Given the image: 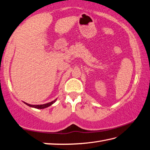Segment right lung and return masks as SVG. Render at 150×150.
<instances>
[{"mask_svg": "<svg viewBox=\"0 0 150 150\" xmlns=\"http://www.w3.org/2000/svg\"><path fill=\"white\" fill-rule=\"evenodd\" d=\"M57 101V99H54V101H52L51 102H49V103H47L46 104H43V105H30V104H28V103H26L24 102L25 103L28 105V106L30 107H33V108H38V109H43V108H47V107H49V106H51V105H52V104L54 103Z\"/></svg>", "mask_w": 150, "mask_h": 150, "instance_id": "add662e5", "label": "right lung"}]
</instances>
